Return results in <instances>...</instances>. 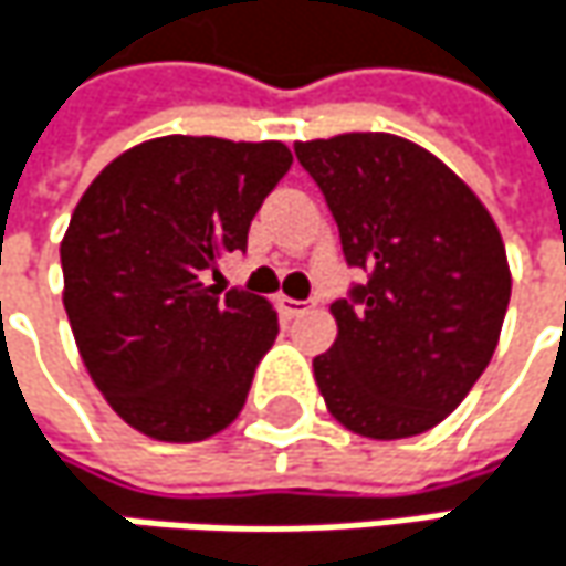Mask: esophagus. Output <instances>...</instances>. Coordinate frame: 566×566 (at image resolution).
<instances>
[{
    "label": "esophagus",
    "instance_id": "1",
    "mask_svg": "<svg viewBox=\"0 0 566 566\" xmlns=\"http://www.w3.org/2000/svg\"><path fill=\"white\" fill-rule=\"evenodd\" d=\"M279 307H282V314H287V317H301L304 311H311V304L307 301H294V297H279Z\"/></svg>",
    "mask_w": 566,
    "mask_h": 566
}]
</instances>
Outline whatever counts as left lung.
<instances>
[{
  "mask_svg": "<svg viewBox=\"0 0 566 566\" xmlns=\"http://www.w3.org/2000/svg\"><path fill=\"white\" fill-rule=\"evenodd\" d=\"M367 284L331 304L337 340L314 357L331 416L367 439L439 426L489 367L511 297L502 232L439 157L394 134L294 144Z\"/></svg>",
  "mask_w": 566,
  "mask_h": 566,
  "instance_id": "8db88e82",
  "label": "left lung"
}]
</instances>
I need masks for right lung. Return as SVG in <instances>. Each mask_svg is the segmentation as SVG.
Listing matches in <instances>:
<instances>
[{
    "label": "right lung",
    "mask_w": 566,
    "mask_h": 566,
    "mask_svg": "<svg viewBox=\"0 0 566 566\" xmlns=\"http://www.w3.org/2000/svg\"><path fill=\"white\" fill-rule=\"evenodd\" d=\"M287 167L279 140L172 134L111 160L74 206L61 239L64 311L94 387L137 432L199 442L242 412L279 314L202 279L245 252Z\"/></svg>",
    "instance_id": "obj_1"
}]
</instances>
